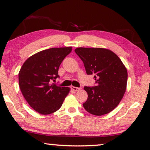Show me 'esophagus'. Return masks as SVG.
I'll list each match as a JSON object with an SVG mask.
<instances>
[{"mask_svg":"<svg viewBox=\"0 0 150 150\" xmlns=\"http://www.w3.org/2000/svg\"><path fill=\"white\" fill-rule=\"evenodd\" d=\"M71 89L74 91H79L81 88L76 87H74V86H71Z\"/></svg>","mask_w":150,"mask_h":150,"instance_id":"34e87169","label":"esophagus"}]
</instances>
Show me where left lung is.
Instances as JSON below:
<instances>
[{
    "instance_id": "8db88e82",
    "label": "left lung",
    "mask_w": 150,
    "mask_h": 150,
    "mask_svg": "<svg viewBox=\"0 0 150 150\" xmlns=\"http://www.w3.org/2000/svg\"><path fill=\"white\" fill-rule=\"evenodd\" d=\"M76 54L84 63L87 75H95V87H85L88 94L83 107L96 116L108 114L120 103L126 89L128 73L117 55L110 50L77 47Z\"/></svg>"
}]
</instances>
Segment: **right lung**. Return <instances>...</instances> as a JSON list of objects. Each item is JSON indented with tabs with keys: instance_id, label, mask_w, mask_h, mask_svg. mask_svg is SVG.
Returning a JSON list of instances; mask_svg holds the SVG:
<instances>
[{
	"instance_id": "add662e5",
	"label": "right lung",
	"mask_w": 150,
	"mask_h": 150,
	"mask_svg": "<svg viewBox=\"0 0 150 150\" xmlns=\"http://www.w3.org/2000/svg\"><path fill=\"white\" fill-rule=\"evenodd\" d=\"M71 47L50 48L32 55L22 65L18 74L19 87L29 105L41 115L59 110L70 88L52 83L59 77V65Z\"/></svg>"
}]
</instances>
